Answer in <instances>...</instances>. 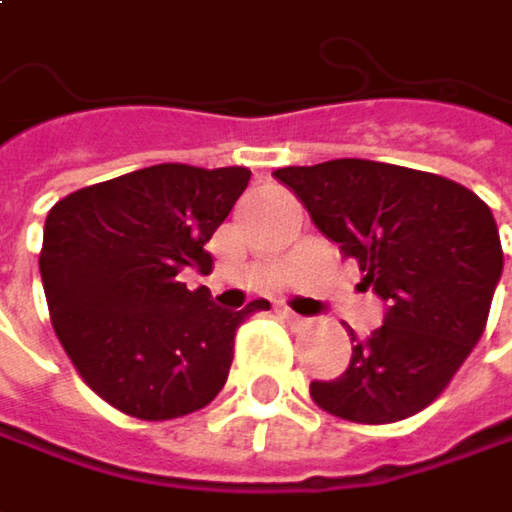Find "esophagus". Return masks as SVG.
I'll list each match as a JSON object with an SVG mask.
<instances>
[{
  "instance_id": "1",
  "label": "esophagus",
  "mask_w": 512,
  "mask_h": 512,
  "mask_svg": "<svg viewBox=\"0 0 512 512\" xmlns=\"http://www.w3.org/2000/svg\"><path fill=\"white\" fill-rule=\"evenodd\" d=\"M282 317L291 322L294 328H302V325H308V320H305V317H299V314H294L291 308H282Z\"/></svg>"
}]
</instances>
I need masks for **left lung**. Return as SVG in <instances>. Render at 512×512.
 Masks as SVG:
<instances>
[{
    "label": "left lung",
    "instance_id": "obj_1",
    "mask_svg": "<svg viewBox=\"0 0 512 512\" xmlns=\"http://www.w3.org/2000/svg\"><path fill=\"white\" fill-rule=\"evenodd\" d=\"M314 224L357 259L386 302L351 363L314 380V403L354 423H395L441 395L484 334L504 268L496 218L473 190L421 169L363 158L273 172Z\"/></svg>",
    "mask_w": 512,
    "mask_h": 512
}]
</instances>
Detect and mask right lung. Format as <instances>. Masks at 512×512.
Returning a JSON list of instances; mask_svg holds the SVG:
<instances>
[{"label":"right lung","mask_w":512,"mask_h":512,"mask_svg":"<svg viewBox=\"0 0 512 512\" xmlns=\"http://www.w3.org/2000/svg\"><path fill=\"white\" fill-rule=\"evenodd\" d=\"M250 181V169L158 164L65 195L42 233L39 273L51 325L91 392L141 421L204 409L227 383L242 311L190 291L210 273L204 244Z\"/></svg>","instance_id":"add662e5"}]
</instances>
